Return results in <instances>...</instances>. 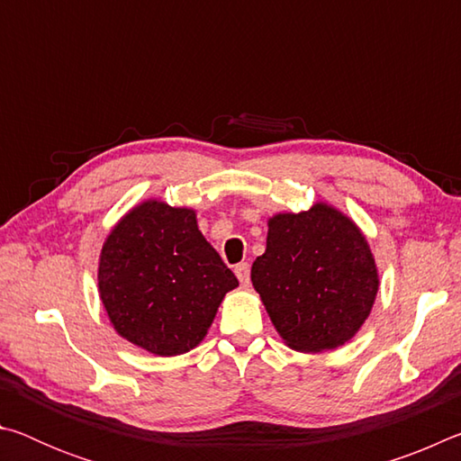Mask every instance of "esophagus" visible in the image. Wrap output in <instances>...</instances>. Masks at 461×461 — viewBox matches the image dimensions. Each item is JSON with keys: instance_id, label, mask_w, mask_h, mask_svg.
<instances>
[{"instance_id": "34e87169", "label": "esophagus", "mask_w": 461, "mask_h": 461, "mask_svg": "<svg viewBox=\"0 0 461 461\" xmlns=\"http://www.w3.org/2000/svg\"><path fill=\"white\" fill-rule=\"evenodd\" d=\"M236 276L240 278V283L248 286L249 285V264L248 262H241L236 267Z\"/></svg>"}]
</instances>
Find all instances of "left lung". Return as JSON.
<instances>
[{"mask_svg":"<svg viewBox=\"0 0 461 461\" xmlns=\"http://www.w3.org/2000/svg\"><path fill=\"white\" fill-rule=\"evenodd\" d=\"M249 278L280 338L303 354L352 339L380 286L360 225L325 201L309 212L268 217L267 249L254 260Z\"/></svg>","mask_w":461,"mask_h":461,"instance_id":"left-lung-1","label":"left lung"}]
</instances>
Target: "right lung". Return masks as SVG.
<instances>
[{"instance_id":"add662e5","label":"right lung","mask_w":461,"mask_h":461,"mask_svg":"<svg viewBox=\"0 0 461 461\" xmlns=\"http://www.w3.org/2000/svg\"><path fill=\"white\" fill-rule=\"evenodd\" d=\"M238 278L197 225V212L144 199L101 246L97 291L120 338L154 356L186 354L205 339Z\"/></svg>"}]
</instances>
